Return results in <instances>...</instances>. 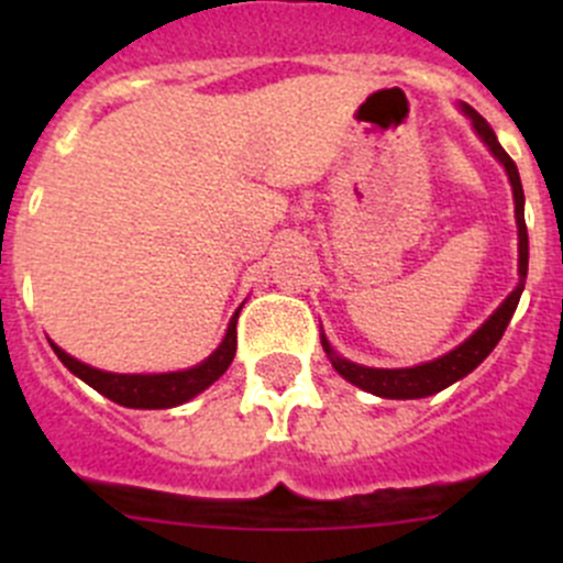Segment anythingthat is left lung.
Here are the masks:
<instances>
[{"mask_svg": "<svg viewBox=\"0 0 563 563\" xmlns=\"http://www.w3.org/2000/svg\"><path fill=\"white\" fill-rule=\"evenodd\" d=\"M463 113L465 117L474 122L476 133L482 135V141H485L487 146H490L493 155L498 157V161L504 163V168H507L509 174V181H512V196H515V218H518V253H520V261H518V275H520V283L518 288H515L512 294H509L507 299L501 302V308L496 310L490 318H487L485 323H482L479 329H476L474 334H471L465 343H460L455 351H450V354H444L441 360H433V362H424V365H417V367H400V371H382V367H362V365H354V362L343 360V356H338L332 351V345L327 343V338H321L323 343V351L329 354V360H332L334 371L340 373V376L345 378V382H351L354 387L371 391V395H378V397H389V400H413V397H428V395H435V391L446 389L450 384H455L457 378L468 376L471 371H474L479 362H485V356L490 354L493 349L498 345V340H501L504 329H507L509 318H512L515 308H518L520 302V294H523V286H526V275H528V231H526V214H523V185H520V174H518V166H515L512 157L504 152V146L498 144L496 133H493L490 124L485 122V119L479 117V113L474 111L471 106H463Z\"/></svg>", "mask_w": 563, "mask_h": 563, "instance_id": "obj_1", "label": "left lung"}]
</instances>
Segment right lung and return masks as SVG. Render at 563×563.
<instances>
[{"label": "right lung", "instance_id": "add662e5", "mask_svg": "<svg viewBox=\"0 0 563 563\" xmlns=\"http://www.w3.org/2000/svg\"><path fill=\"white\" fill-rule=\"evenodd\" d=\"M236 310L234 318L229 323V332H225L223 343L214 351L209 360H203L201 365L190 367V371L179 373H161V376H122V373H103L95 371V367L84 365V362L73 360L70 354L59 349V345L51 343L54 354L59 356L62 365L70 373H76L81 382H87L89 387L98 389L100 395H106L108 400L119 402V406L128 408H172L179 402L190 400L198 391L212 387L225 371H229L231 360L236 354Z\"/></svg>", "mask_w": 563, "mask_h": 563}]
</instances>
